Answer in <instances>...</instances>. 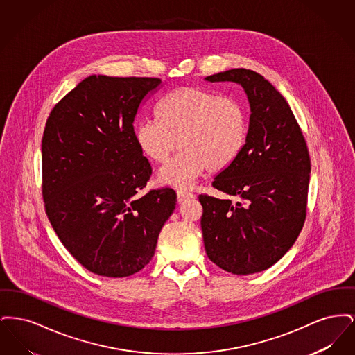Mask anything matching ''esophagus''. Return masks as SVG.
Listing matches in <instances>:
<instances>
[{"label":"esophagus","instance_id":"esophagus-1","mask_svg":"<svg viewBox=\"0 0 355 355\" xmlns=\"http://www.w3.org/2000/svg\"><path fill=\"white\" fill-rule=\"evenodd\" d=\"M177 197H178V202L182 203L187 201V200H190V198H193L194 196L191 194V193H189V191H186V190H178L177 191Z\"/></svg>","mask_w":355,"mask_h":355}]
</instances>
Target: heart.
Returning <instances> with one entry per match:
<instances>
[{"mask_svg":"<svg viewBox=\"0 0 355 355\" xmlns=\"http://www.w3.org/2000/svg\"><path fill=\"white\" fill-rule=\"evenodd\" d=\"M157 119L135 126L138 150L155 164H164L178 148L182 150L159 171L166 185L189 186L206 169H227L243 150L249 119L245 106L232 97L200 86L178 87L158 102Z\"/></svg>","mask_w":355,"mask_h":355,"instance_id":"heart-1","label":"heart"}]
</instances>
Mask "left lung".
<instances>
[{"label":"left lung","instance_id":"left-lung-1","mask_svg":"<svg viewBox=\"0 0 355 355\" xmlns=\"http://www.w3.org/2000/svg\"><path fill=\"white\" fill-rule=\"evenodd\" d=\"M205 80L241 85L252 110L243 150L213 181V187L238 201L198 197L205 250L232 274L266 270L304 227L311 170L307 145L286 100L261 74L232 69Z\"/></svg>","mask_w":355,"mask_h":355}]
</instances>
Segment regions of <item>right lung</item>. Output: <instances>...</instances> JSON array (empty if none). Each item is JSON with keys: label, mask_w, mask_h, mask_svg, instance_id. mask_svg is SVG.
I'll return each mask as SVG.
<instances>
[{"label": "right lung", "mask_w": 355, "mask_h": 355, "mask_svg": "<svg viewBox=\"0 0 355 355\" xmlns=\"http://www.w3.org/2000/svg\"><path fill=\"white\" fill-rule=\"evenodd\" d=\"M152 77L90 76L51 109L42 135V198L55 234L85 269L123 278L144 269L175 209L171 187L141 196L152 166L138 150L139 103Z\"/></svg>", "instance_id": "right-lung-1"}]
</instances>
